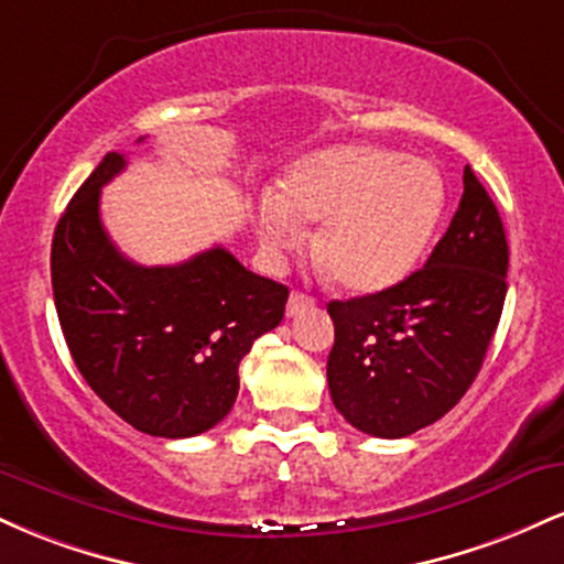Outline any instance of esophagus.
I'll list each match as a JSON object with an SVG mask.
<instances>
[{
    "instance_id": "esophagus-1",
    "label": "esophagus",
    "mask_w": 564,
    "mask_h": 564,
    "mask_svg": "<svg viewBox=\"0 0 564 564\" xmlns=\"http://www.w3.org/2000/svg\"><path fill=\"white\" fill-rule=\"evenodd\" d=\"M313 307H315L313 296L302 294V291H291L289 304H286V315H289V318H294V315H300V313H304V310H313Z\"/></svg>"
}]
</instances>
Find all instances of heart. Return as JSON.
Wrapping results in <instances>:
<instances>
[{"label": "heart", "mask_w": 564, "mask_h": 564, "mask_svg": "<svg viewBox=\"0 0 564 564\" xmlns=\"http://www.w3.org/2000/svg\"><path fill=\"white\" fill-rule=\"evenodd\" d=\"M443 209L445 183L432 161L349 142L294 161L278 193L260 198L257 228L273 254H286L302 243V219H323V268L341 289L373 294L416 268Z\"/></svg>", "instance_id": "heart-1"}]
</instances>
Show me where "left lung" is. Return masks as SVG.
I'll return each mask as SVG.
<instances>
[{
    "label": "left lung",
    "mask_w": 564,
    "mask_h": 564,
    "mask_svg": "<svg viewBox=\"0 0 564 564\" xmlns=\"http://www.w3.org/2000/svg\"><path fill=\"white\" fill-rule=\"evenodd\" d=\"M509 246L494 198L464 170V196L422 270L328 302L336 411L373 437H405L443 419L482 368L507 300Z\"/></svg>",
    "instance_id": "obj_1"
}]
</instances>
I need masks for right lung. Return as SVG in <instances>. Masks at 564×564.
Returning <instances> with one entry per match:
<instances>
[{"instance_id": "add662e5", "label": "right lung", "mask_w": 564, "mask_h": 564, "mask_svg": "<svg viewBox=\"0 0 564 564\" xmlns=\"http://www.w3.org/2000/svg\"><path fill=\"white\" fill-rule=\"evenodd\" d=\"M124 166L121 153H106L57 223V321L84 381L113 413L145 435L193 437L230 413L238 364L283 321L289 289L223 246L166 268L127 260L100 223V187Z\"/></svg>"}]
</instances>
